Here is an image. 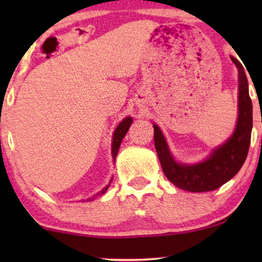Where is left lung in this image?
I'll return each instance as SVG.
<instances>
[{
    "instance_id": "obj_1",
    "label": "left lung",
    "mask_w": 262,
    "mask_h": 262,
    "mask_svg": "<svg viewBox=\"0 0 262 262\" xmlns=\"http://www.w3.org/2000/svg\"><path fill=\"white\" fill-rule=\"evenodd\" d=\"M230 59L237 69L236 125L233 134L213 149L203 161L196 164L176 161L161 129L155 123L152 124L155 149L162 171L169 181L185 191L208 192L219 188L239 172L248 156L252 129V103L244 68L233 55H230Z\"/></svg>"
}]
</instances>
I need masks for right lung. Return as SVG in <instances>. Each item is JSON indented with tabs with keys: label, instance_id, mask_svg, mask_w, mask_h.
Instances as JSON below:
<instances>
[{
	"label": "right lung",
	"instance_id": "obj_1",
	"mask_svg": "<svg viewBox=\"0 0 262 262\" xmlns=\"http://www.w3.org/2000/svg\"><path fill=\"white\" fill-rule=\"evenodd\" d=\"M132 123H133V118H132V117H125V118L123 119V121H122L121 123H119L118 125H117L116 130H114L113 138H112V158H113V161H114V162H116L117 154H118V150H119V146H121V144H122L123 138H124L125 134H127L128 129L130 128ZM111 182H112V179H111L110 183H108L106 187L102 188L101 191L98 192V193H96L95 196H92L91 198H87L86 201H92V200H95V197L102 196V194H103L104 192L107 191L108 187H110Z\"/></svg>",
	"mask_w": 262,
	"mask_h": 262
}]
</instances>
